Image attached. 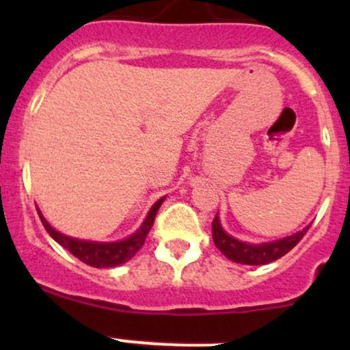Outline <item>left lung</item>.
Segmentation results:
<instances>
[{"mask_svg":"<svg viewBox=\"0 0 350 350\" xmlns=\"http://www.w3.org/2000/svg\"><path fill=\"white\" fill-rule=\"evenodd\" d=\"M310 225L303 230L296 232V234L289 235V237L280 239L274 242H264V243H247L237 241L232 235L221 228L220 218H213L211 224V235H213V242L217 249L224 254L227 259L234 260L239 264H249V266H262V264H269L273 260H278L288 254L293 247L296 245L303 239V235L308 232Z\"/></svg>","mask_w":350,"mask_h":350,"instance_id":"left-lung-1","label":"left lung"}]
</instances>
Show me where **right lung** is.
Returning <instances> with one entry per match:
<instances>
[{"instance_id": "right-lung-1", "label": "right lung", "mask_w": 350, "mask_h": 350, "mask_svg": "<svg viewBox=\"0 0 350 350\" xmlns=\"http://www.w3.org/2000/svg\"><path fill=\"white\" fill-rule=\"evenodd\" d=\"M162 201H164V198L155 201L154 206L150 208V211L147 213L142 227H140L135 234H132L130 237L123 239V241H118V242H91V241H79V239L67 237V235L61 234V232H57L55 228H52L51 224L42 217L40 211H38V215H40L42 225H44L45 230L49 232V235H51L55 242L61 243L64 249L69 250L74 257L83 260V262L88 264V266L115 267V266H120V264L126 262V260H130L137 252H139V249L144 245V242H146L147 234H149L150 228H152L155 215H157V210L162 204Z\"/></svg>"}]
</instances>
